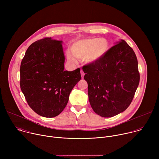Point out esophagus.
Returning <instances> with one entry per match:
<instances>
[{"mask_svg": "<svg viewBox=\"0 0 159 159\" xmlns=\"http://www.w3.org/2000/svg\"><path fill=\"white\" fill-rule=\"evenodd\" d=\"M80 74H81L82 78L83 79V78H84V75H85V74H84V71H83L82 70H80Z\"/></svg>", "mask_w": 159, "mask_h": 159, "instance_id": "esophagus-1", "label": "esophagus"}]
</instances>
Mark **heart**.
<instances>
[{
    "instance_id": "1",
    "label": "heart",
    "mask_w": 159,
    "mask_h": 159,
    "mask_svg": "<svg viewBox=\"0 0 159 159\" xmlns=\"http://www.w3.org/2000/svg\"><path fill=\"white\" fill-rule=\"evenodd\" d=\"M109 50V43L104 38H90L79 40L74 43L71 47L72 55L67 53L70 61L75 63V58L85 59L87 63H93L103 57Z\"/></svg>"
}]
</instances>
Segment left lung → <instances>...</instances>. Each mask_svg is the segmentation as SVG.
I'll return each mask as SVG.
<instances>
[{
  "instance_id": "8db88e82",
  "label": "left lung",
  "mask_w": 159,
  "mask_h": 159,
  "mask_svg": "<svg viewBox=\"0 0 159 159\" xmlns=\"http://www.w3.org/2000/svg\"><path fill=\"white\" fill-rule=\"evenodd\" d=\"M82 70L89 100L96 114L109 118L128 108L139 86L140 73L137 56L125 41L121 39Z\"/></svg>"
}]
</instances>
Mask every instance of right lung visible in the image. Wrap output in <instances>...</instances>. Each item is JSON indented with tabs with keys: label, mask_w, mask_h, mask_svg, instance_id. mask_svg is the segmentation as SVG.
<instances>
[{
	"label": "right lung",
	"mask_w": 159,
	"mask_h": 159,
	"mask_svg": "<svg viewBox=\"0 0 159 159\" xmlns=\"http://www.w3.org/2000/svg\"><path fill=\"white\" fill-rule=\"evenodd\" d=\"M61 41L44 38L32 43L20 66V86L38 115L53 118L67 104L71 90L81 79L80 69L64 71Z\"/></svg>",
	"instance_id": "1"
}]
</instances>
